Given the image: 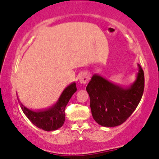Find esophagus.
Wrapping results in <instances>:
<instances>
[{"label":"esophagus","mask_w":159,"mask_h":159,"mask_svg":"<svg viewBox=\"0 0 159 159\" xmlns=\"http://www.w3.org/2000/svg\"><path fill=\"white\" fill-rule=\"evenodd\" d=\"M89 78V74L86 72H83L80 73L79 76V81L81 84H86L88 82Z\"/></svg>","instance_id":"esophagus-1"}]
</instances>
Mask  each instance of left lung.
<instances>
[{"mask_svg": "<svg viewBox=\"0 0 159 159\" xmlns=\"http://www.w3.org/2000/svg\"><path fill=\"white\" fill-rule=\"evenodd\" d=\"M144 83V73L139 64L136 80L127 87L94 74L86 86L94 120L107 127H117L125 122L140 102Z\"/></svg>", "mask_w": 159, "mask_h": 159, "instance_id": "obj_1", "label": "left lung"}]
</instances>
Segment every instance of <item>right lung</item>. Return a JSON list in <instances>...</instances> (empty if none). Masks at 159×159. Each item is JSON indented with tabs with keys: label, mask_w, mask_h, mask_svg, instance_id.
<instances>
[{
	"label": "right lung",
	"mask_w": 159,
	"mask_h": 159,
	"mask_svg": "<svg viewBox=\"0 0 159 159\" xmlns=\"http://www.w3.org/2000/svg\"><path fill=\"white\" fill-rule=\"evenodd\" d=\"M76 83H71L63 91L57 102L53 106L39 111H33L27 108L20 100L18 99V101L23 113L34 125L43 130L53 131L59 129L64 124L65 107L72 95L76 92Z\"/></svg>",
	"instance_id": "1"
}]
</instances>
